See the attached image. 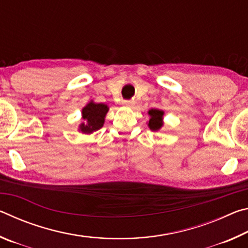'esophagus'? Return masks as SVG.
Segmentation results:
<instances>
[{
  "label": "esophagus",
  "instance_id": "obj_1",
  "mask_svg": "<svg viewBox=\"0 0 248 248\" xmlns=\"http://www.w3.org/2000/svg\"><path fill=\"white\" fill-rule=\"evenodd\" d=\"M124 105L128 107H132L134 105V102H132V100H124Z\"/></svg>",
  "mask_w": 248,
  "mask_h": 248
}]
</instances>
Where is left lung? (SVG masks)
Instances as JSON below:
<instances>
[{"label": "left lung", "instance_id": "8db88e82", "mask_svg": "<svg viewBox=\"0 0 248 248\" xmlns=\"http://www.w3.org/2000/svg\"><path fill=\"white\" fill-rule=\"evenodd\" d=\"M149 115L151 116V119L149 121V127L151 130H153V131H156V130H158L163 125L162 119L164 112L159 110V109H151V110H149Z\"/></svg>", "mask_w": 248, "mask_h": 248}]
</instances>
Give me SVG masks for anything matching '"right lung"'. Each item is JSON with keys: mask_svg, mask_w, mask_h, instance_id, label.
Segmentation results:
<instances>
[{"mask_svg": "<svg viewBox=\"0 0 248 248\" xmlns=\"http://www.w3.org/2000/svg\"><path fill=\"white\" fill-rule=\"evenodd\" d=\"M108 111L107 105L90 103L83 108L82 115L84 123L79 125V130L83 133H92L103 127L105 116Z\"/></svg>", "mask_w": 248, "mask_h": 248, "instance_id": "1", "label": "right lung"}]
</instances>
